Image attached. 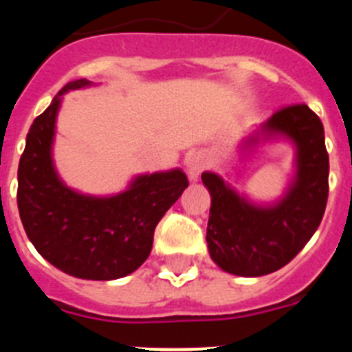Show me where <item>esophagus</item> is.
I'll list each match as a JSON object with an SVG mask.
<instances>
[{
  "mask_svg": "<svg viewBox=\"0 0 352 352\" xmlns=\"http://www.w3.org/2000/svg\"><path fill=\"white\" fill-rule=\"evenodd\" d=\"M203 169H204L203 155L195 153L186 158V170H188V178H190L192 182H197L199 174L203 173Z\"/></svg>",
  "mask_w": 352,
  "mask_h": 352,
  "instance_id": "esophagus-1",
  "label": "esophagus"
}]
</instances>
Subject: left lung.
<instances>
[{"label": "left lung", "mask_w": 352, "mask_h": 352, "mask_svg": "<svg viewBox=\"0 0 352 352\" xmlns=\"http://www.w3.org/2000/svg\"><path fill=\"white\" fill-rule=\"evenodd\" d=\"M261 133L284 135L296 146V176L278 203L259 206L219 174L201 176L211 195L206 231L210 256L223 272L239 276L268 275L291 263L317 231L328 201L324 129L309 105L282 107L245 144H256Z\"/></svg>", "instance_id": "left-lung-1"}]
</instances>
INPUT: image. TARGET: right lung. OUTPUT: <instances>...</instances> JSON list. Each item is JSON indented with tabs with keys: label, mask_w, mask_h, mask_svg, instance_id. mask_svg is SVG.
<instances>
[{
	"label": "right lung",
	"mask_w": 352,
	"mask_h": 352,
	"mask_svg": "<svg viewBox=\"0 0 352 352\" xmlns=\"http://www.w3.org/2000/svg\"><path fill=\"white\" fill-rule=\"evenodd\" d=\"M89 84L68 82L33 121L19 160L17 206L28 238L52 266L84 280H114L148 259L155 227L188 179L182 169L142 174L111 197L68 188L52 164L56 116L61 95Z\"/></svg>",
	"instance_id": "right-lung-1"
}]
</instances>
